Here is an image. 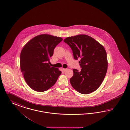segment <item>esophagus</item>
Listing matches in <instances>:
<instances>
[{
    "label": "esophagus",
    "mask_w": 130,
    "mask_h": 130,
    "mask_svg": "<svg viewBox=\"0 0 130 130\" xmlns=\"http://www.w3.org/2000/svg\"><path fill=\"white\" fill-rule=\"evenodd\" d=\"M63 71H66L67 70V68H63Z\"/></svg>",
    "instance_id": "esophagus-1"
}]
</instances>
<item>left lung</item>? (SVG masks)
<instances>
[{
    "mask_svg": "<svg viewBox=\"0 0 130 130\" xmlns=\"http://www.w3.org/2000/svg\"><path fill=\"white\" fill-rule=\"evenodd\" d=\"M63 41L71 47L74 59H81V71L74 69V75L70 79L72 87L83 94L95 91L101 86L107 71L108 60L104 47L85 34L68 37Z\"/></svg>",
    "mask_w": 130,
    "mask_h": 130,
    "instance_id": "8db88e82",
    "label": "left lung"
}]
</instances>
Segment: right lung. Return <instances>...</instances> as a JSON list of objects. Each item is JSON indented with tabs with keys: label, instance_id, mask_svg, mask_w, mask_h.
<instances>
[{
	"label": "right lung",
	"instance_id": "obj_1",
	"mask_svg": "<svg viewBox=\"0 0 130 130\" xmlns=\"http://www.w3.org/2000/svg\"><path fill=\"white\" fill-rule=\"evenodd\" d=\"M61 37L47 34L39 35L27 42L20 55V67L26 82L37 92H43L53 87L61 72L51 67L50 60Z\"/></svg>",
	"mask_w": 130,
	"mask_h": 130
}]
</instances>
